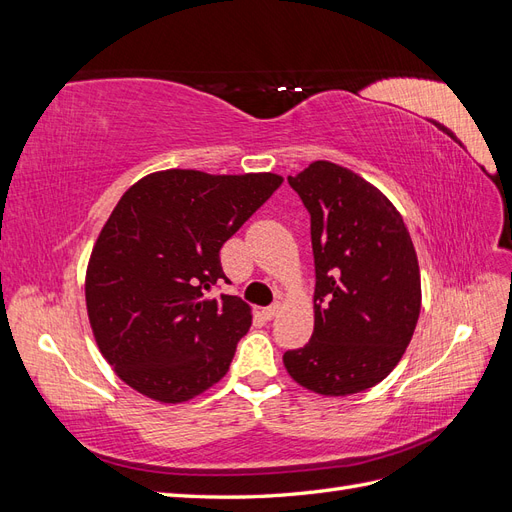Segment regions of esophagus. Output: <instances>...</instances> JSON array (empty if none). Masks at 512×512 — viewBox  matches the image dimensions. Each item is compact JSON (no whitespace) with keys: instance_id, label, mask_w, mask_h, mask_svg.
I'll list each match as a JSON object with an SVG mask.
<instances>
[{"instance_id":"1","label":"esophagus","mask_w":512,"mask_h":512,"mask_svg":"<svg viewBox=\"0 0 512 512\" xmlns=\"http://www.w3.org/2000/svg\"><path fill=\"white\" fill-rule=\"evenodd\" d=\"M277 312H280V303H273V305H269V307L262 309V316H265L267 320H271V318H275V316H277Z\"/></svg>"}]
</instances>
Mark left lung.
I'll use <instances>...</instances> for the list:
<instances>
[{"instance_id":"obj_1","label":"left lung","mask_w":512,"mask_h":512,"mask_svg":"<svg viewBox=\"0 0 512 512\" xmlns=\"http://www.w3.org/2000/svg\"><path fill=\"white\" fill-rule=\"evenodd\" d=\"M290 188L312 215L314 333L284 354L294 382L327 397L371 389L404 356L421 314V271L395 205L350 168L318 160Z\"/></svg>"}]
</instances>
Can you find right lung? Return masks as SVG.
Segmentation results:
<instances>
[{"label": "right lung", "mask_w": 512, "mask_h": 512, "mask_svg": "<svg viewBox=\"0 0 512 512\" xmlns=\"http://www.w3.org/2000/svg\"><path fill=\"white\" fill-rule=\"evenodd\" d=\"M282 181L168 168L119 198L89 256L85 303L102 356L134 391L183 404L226 376L252 307L211 297L226 280L220 250Z\"/></svg>", "instance_id": "right-lung-1"}]
</instances>
